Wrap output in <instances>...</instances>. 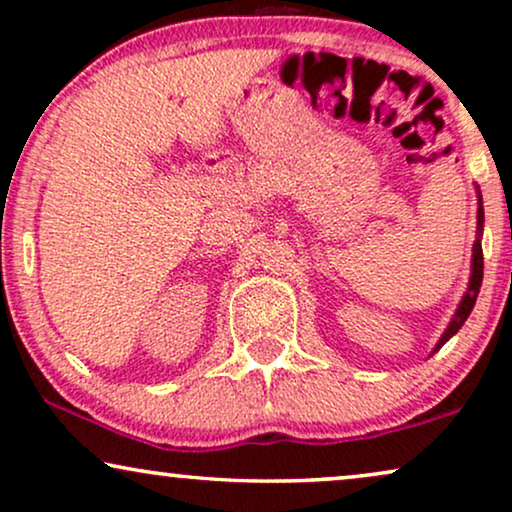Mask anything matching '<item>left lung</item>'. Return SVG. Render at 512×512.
Wrapping results in <instances>:
<instances>
[{"mask_svg":"<svg viewBox=\"0 0 512 512\" xmlns=\"http://www.w3.org/2000/svg\"><path fill=\"white\" fill-rule=\"evenodd\" d=\"M482 223H485V212H482V198H480V191H478V240H475V244H473L471 279H468V289H466V293H464V298H461L457 312H454L450 326H447L445 333L440 335L438 345H436V349H433V352H438V349L443 347L445 342L450 340L452 335L457 333L461 326H464V321L468 319V314H471L473 305H475V298H478V293H480V286H482V265H485V263H482V244H480Z\"/></svg>","mask_w":512,"mask_h":512,"instance_id":"8db88e82","label":"left lung"}]
</instances>
